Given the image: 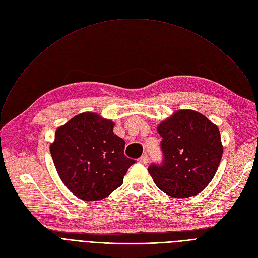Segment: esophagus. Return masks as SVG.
<instances>
[{
	"label": "esophagus",
	"mask_w": 258,
	"mask_h": 258,
	"mask_svg": "<svg viewBox=\"0 0 258 258\" xmlns=\"http://www.w3.org/2000/svg\"><path fill=\"white\" fill-rule=\"evenodd\" d=\"M139 162H140V163H142V164H147V162H148V156H147V155H142V156L140 157V159H139Z\"/></svg>",
	"instance_id": "34e87169"
}]
</instances>
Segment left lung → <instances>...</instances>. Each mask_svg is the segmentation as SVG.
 <instances>
[{"label": "left lung", "instance_id": "obj_1", "mask_svg": "<svg viewBox=\"0 0 258 258\" xmlns=\"http://www.w3.org/2000/svg\"><path fill=\"white\" fill-rule=\"evenodd\" d=\"M164 155L162 165L148 172L160 190L185 199L204 190L213 179L223 156L218 125L203 114L179 110L157 127Z\"/></svg>", "mask_w": 258, "mask_h": 258}]
</instances>
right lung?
Here are the masks:
<instances>
[{
  "label": "right lung",
  "mask_w": 258,
  "mask_h": 258,
  "mask_svg": "<svg viewBox=\"0 0 258 258\" xmlns=\"http://www.w3.org/2000/svg\"><path fill=\"white\" fill-rule=\"evenodd\" d=\"M115 123L96 113L73 117L55 132L50 153L60 180L84 201L110 196L123 183L135 161L124 156V140L114 134Z\"/></svg>",
  "instance_id": "right-lung-1"
}]
</instances>
